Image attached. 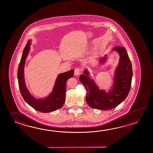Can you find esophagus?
<instances>
[{
    "mask_svg": "<svg viewBox=\"0 0 153 153\" xmlns=\"http://www.w3.org/2000/svg\"><path fill=\"white\" fill-rule=\"evenodd\" d=\"M80 72H81V68L79 67H77L74 69V74L76 76H78L79 74H80Z\"/></svg>",
    "mask_w": 153,
    "mask_h": 153,
    "instance_id": "1",
    "label": "esophagus"
}]
</instances>
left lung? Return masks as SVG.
Masks as SVG:
<instances>
[{
    "label": "left lung",
    "instance_id": "8db88e82",
    "mask_svg": "<svg viewBox=\"0 0 153 153\" xmlns=\"http://www.w3.org/2000/svg\"><path fill=\"white\" fill-rule=\"evenodd\" d=\"M114 49L119 52L120 58L115 72L113 88L109 92L100 90L87 76V71H85L84 74L79 77L80 81L87 91L86 101L92 108L100 110L113 109L127 97L130 92L133 74L130 58L124 47L115 46Z\"/></svg>",
    "mask_w": 153,
    "mask_h": 153
}]
</instances>
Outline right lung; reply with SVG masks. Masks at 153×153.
Returning <instances> with one entry per match:
<instances>
[{
    "label": "right lung",
    "instance_id": "obj_1",
    "mask_svg": "<svg viewBox=\"0 0 153 153\" xmlns=\"http://www.w3.org/2000/svg\"><path fill=\"white\" fill-rule=\"evenodd\" d=\"M29 40L23 50L17 71V78L20 92L24 100L36 111L42 113H49L62 107L65 102L66 82L74 75V70L59 74L56 79L52 94L46 99L37 100L32 97L26 88L23 75V68L26 57L29 51Z\"/></svg>",
    "mask_w": 153,
    "mask_h": 153
}]
</instances>
